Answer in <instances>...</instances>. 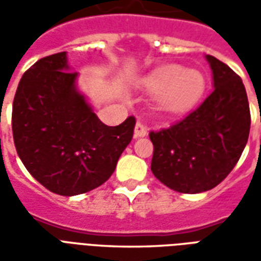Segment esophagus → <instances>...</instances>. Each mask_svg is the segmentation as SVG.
Here are the masks:
<instances>
[{"label":"esophagus","instance_id":"esophagus-1","mask_svg":"<svg viewBox=\"0 0 261 261\" xmlns=\"http://www.w3.org/2000/svg\"><path fill=\"white\" fill-rule=\"evenodd\" d=\"M148 134L147 131V127H145V124L144 123H141V121H138L136 124V130H134V137H145Z\"/></svg>","mask_w":261,"mask_h":261}]
</instances>
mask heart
Here are the masks:
<instances>
[{"mask_svg": "<svg viewBox=\"0 0 261 261\" xmlns=\"http://www.w3.org/2000/svg\"><path fill=\"white\" fill-rule=\"evenodd\" d=\"M205 81L198 71L169 65L155 71L145 80V88L151 93L162 95L166 109L180 112L190 108L204 91Z\"/></svg>", "mask_w": 261, "mask_h": 261, "instance_id": "obj_1", "label": "heart"}]
</instances>
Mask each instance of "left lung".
Here are the masks:
<instances>
[{"label": "left lung", "instance_id": "8db88e82", "mask_svg": "<svg viewBox=\"0 0 261 261\" xmlns=\"http://www.w3.org/2000/svg\"><path fill=\"white\" fill-rule=\"evenodd\" d=\"M207 60L214 91L186 117L149 133L153 176L187 194L218 186L238 164L250 131V109L241 76L213 56Z\"/></svg>", "mask_w": 261, "mask_h": 261}]
</instances>
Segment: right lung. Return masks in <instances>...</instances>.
I'll use <instances>...</instances> for the list:
<instances>
[{
	"instance_id": "obj_1",
	"label": "right lung",
	"mask_w": 261,
	"mask_h": 261,
	"mask_svg": "<svg viewBox=\"0 0 261 261\" xmlns=\"http://www.w3.org/2000/svg\"><path fill=\"white\" fill-rule=\"evenodd\" d=\"M65 51L43 57L20 78L12 105L16 152L40 185L60 196L96 189L130 144L136 117L103 124L75 88Z\"/></svg>"
}]
</instances>
